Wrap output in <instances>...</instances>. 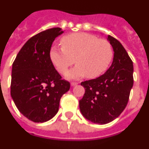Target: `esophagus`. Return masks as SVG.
<instances>
[{"instance_id":"obj_1","label":"esophagus","mask_w":149,"mask_h":149,"mask_svg":"<svg viewBox=\"0 0 149 149\" xmlns=\"http://www.w3.org/2000/svg\"><path fill=\"white\" fill-rule=\"evenodd\" d=\"M78 84V82H72L70 83V85L72 86H77V85Z\"/></svg>"}]
</instances>
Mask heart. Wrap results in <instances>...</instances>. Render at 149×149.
I'll return each mask as SVG.
<instances>
[{"instance_id": "obj_1", "label": "heart", "mask_w": 149, "mask_h": 149, "mask_svg": "<svg viewBox=\"0 0 149 149\" xmlns=\"http://www.w3.org/2000/svg\"><path fill=\"white\" fill-rule=\"evenodd\" d=\"M62 47H51L50 58L57 71L64 74L75 63L77 65L66 77L79 79L96 78L107 70L113 59V51L107 40L85 32L72 33L61 39Z\"/></svg>"}]
</instances>
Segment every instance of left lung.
<instances>
[{"label": "left lung", "mask_w": 149, "mask_h": 149, "mask_svg": "<svg viewBox=\"0 0 149 149\" xmlns=\"http://www.w3.org/2000/svg\"><path fill=\"white\" fill-rule=\"evenodd\" d=\"M114 54L105 73L81 82L85 94L79 100L82 114L92 123L105 124L120 116L128 103L133 86L132 61L120 42L108 36Z\"/></svg>", "instance_id": "left-lung-1"}]
</instances>
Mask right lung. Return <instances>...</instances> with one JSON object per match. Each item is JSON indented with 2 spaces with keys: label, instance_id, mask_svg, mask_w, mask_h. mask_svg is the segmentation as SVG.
<instances>
[{
  "label": "right lung",
  "instance_id": "right-lung-1",
  "mask_svg": "<svg viewBox=\"0 0 149 149\" xmlns=\"http://www.w3.org/2000/svg\"><path fill=\"white\" fill-rule=\"evenodd\" d=\"M63 32L56 27L32 36L13 63L11 97L19 112L35 123L46 122L54 117L61 98L70 88L50 58L52 43Z\"/></svg>",
  "mask_w": 149,
  "mask_h": 149
}]
</instances>
